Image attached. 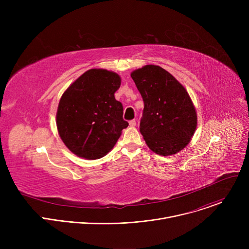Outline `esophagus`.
<instances>
[{
  "instance_id": "34e87169",
  "label": "esophagus",
  "mask_w": 249,
  "mask_h": 249,
  "mask_svg": "<svg viewBox=\"0 0 249 249\" xmlns=\"http://www.w3.org/2000/svg\"><path fill=\"white\" fill-rule=\"evenodd\" d=\"M129 124H130V126H132V127L136 126V120H135V119L130 120V121H129Z\"/></svg>"
}]
</instances>
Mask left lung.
I'll list each match as a JSON object with an SVG mask.
<instances>
[{"mask_svg":"<svg viewBox=\"0 0 249 249\" xmlns=\"http://www.w3.org/2000/svg\"><path fill=\"white\" fill-rule=\"evenodd\" d=\"M144 101L140 132L158 155L170 156L187 146L197 115L186 89L164 69L147 65L131 74Z\"/></svg>","mask_w":249,"mask_h":249,"instance_id":"obj_1","label":"left lung"}]
</instances>
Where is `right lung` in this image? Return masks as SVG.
I'll return each mask as SVG.
<instances>
[{"instance_id":"obj_1","label":"right lung","mask_w":249,"mask_h":249,"mask_svg":"<svg viewBox=\"0 0 249 249\" xmlns=\"http://www.w3.org/2000/svg\"><path fill=\"white\" fill-rule=\"evenodd\" d=\"M120 77L107 70L87 71L62 95L57 111L59 135L68 149L81 158L104 157L129 123L123 105L114 97Z\"/></svg>"}]
</instances>
